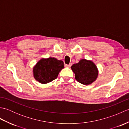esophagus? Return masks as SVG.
Masks as SVG:
<instances>
[{
  "instance_id": "34e87169",
  "label": "esophagus",
  "mask_w": 129,
  "mask_h": 129,
  "mask_svg": "<svg viewBox=\"0 0 129 129\" xmlns=\"http://www.w3.org/2000/svg\"><path fill=\"white\" fill-rule=\"evenodd\" d=\"M72 66V64H65V67H70Z\"/></svg>"
}]
</instances>
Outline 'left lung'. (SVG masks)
I'll return each mask as SVG.
<instances>
[{
	"instance_id": "left-lung-1",
	"label": "left lung",
	"mask_w": 129,
	"mask_h": 129,
	"mask_svg": "<svg viewBox=\"0 0 129 129\" xmlns=\"http://www.w3.org/2000/svg\"><path fill=\"white\" fill-rule=\"evenodd\" d=\"M72 70L75 73V79L84 85H89L96 79L98 70L94 62L86 59H81L76 64H73Z\"/></svg>"
}]
</instances>
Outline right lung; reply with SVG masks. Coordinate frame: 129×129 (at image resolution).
I'll list each match as a JSON object with an SVG mask.
<instances>
[{
  "label": "right lung",
  "instance_id": "add662e5",
  "mask_svg": "<svg viewBox=\"0 0 129 129\" xmlns=\"http://www.w3.org/2000/svg\"><path fill=\"white\" fill-rule=\"evenodd\" d=\"M64 62L54 57L42 59L33 68L34 78L42 84H46L56 79L64 68Z\"/></svg>",
  "mask_w": 129,
  "mask_h": 129
}]
</instances>
